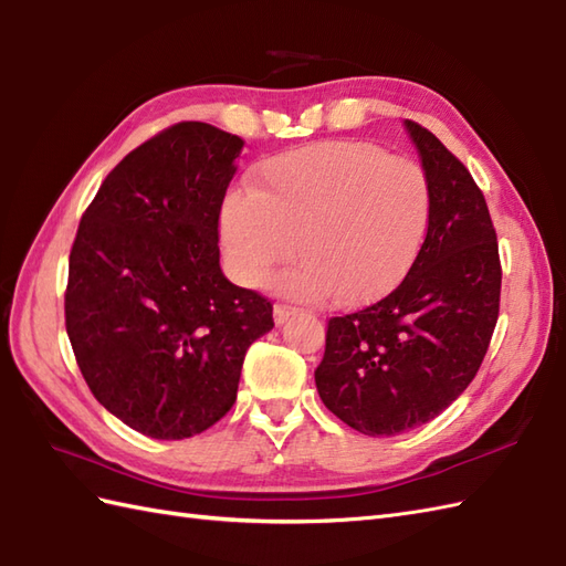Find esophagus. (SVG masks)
I'll use <instances>...</instances> for the list:
<instances>
[{
	"instance_id": "34e87169",
	"label": "esophagus",
	"mask_w": 566,
	"mask_h": 566,
	"mask_svg": "<svg viewBox=\"0 0 566 566\" xmlns=\"http://www.w3.org/2000/svg\"><path fill=\"white\" fill-rule=\"evenodd\" d=\"M296 313H298V308H296V306H289V304H277V306H274V323L282 325V323H286V321L292 318V315H296Z\"/></svg>"
}]
</instances>
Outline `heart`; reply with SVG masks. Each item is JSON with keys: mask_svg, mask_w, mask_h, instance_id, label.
Listing matches in <instances>:
<instances>
[{"mask_svg": "<svg viewBox=\"0 0 566 566\" xmlns=\"http://www.w3.org/2000/svg\"><path fill=\"white\" fill-rule=\"evenodd\" d=\"M251 192L221 207V241L245 286L265 284L296 253L280 286L304 301L364 306L405 277L431 219L427 170L371 142H321L272 156Z\"/></svg>", "mask_w": 566, "mask_h": 566, "instance_id": "heart-1", "label": "heart"}]
</instances>
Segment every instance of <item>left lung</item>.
Listing matches in <instances>:
<instances>
[{"label":"left lung","mask_w":566,"mask_h":566,"mask_svg":"<svg viewBox=\"0 0 566 566\" xmlns=\"http://www.w3.org/2000/svg\"><path fill=\"white\" fill-rule=\"evenodd\" d=\"M431 182L424 243L392 292L327 321L315 386L327 410L366 437L439 417L475 378L502 296L488 202L470 170L427 127L405 120Z\"/></svg>","instance_id":"left-lung-1"}]
</instances>
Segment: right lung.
<instances>
[{
  "instance_id": "add662e5",
  "label": "right lung",
  "mask_w": 566,
  "mask_h": 566,
  "mask_svg": "<svg viewBox=\"0 0 566 566\" xmlns=\"http://www.w3.org/2000/svg\"><path fill=\"white\" fill-rule=\"evenodd\" d=\"M243 139L178 123L117 164L78 221L64 325L94 398L151 439L202 433L235 402L270 298L219 268V214Z\"/></svg>"
}]
</instances>
